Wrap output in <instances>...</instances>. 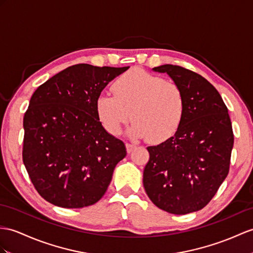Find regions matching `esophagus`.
<instances>
[{"instance_id": "1", "label": "esophagus", "mask_w": 253, "mask_h": 253, "mask_svg": "<svg viewBox=\"0 0 253 253\" xmlns=\"http://www.w3.org/2000/svg\"><path fill=\"white\" fill-rule=\"evenodd\" d=\"M126 151L127 153H131L134 149H135V146L132 145V144H126Z\"/></svg>"}]
</instances>
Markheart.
Here are the masks:
<instances>
[{
    "instance_id": "1",
    "label": "heart",
    "mask_w": 253,
    "mask_h": 253,
    "mask_svg": "<svg viewBox=\"0 0 253 253\" xmlns=\"http://www.w3.org/2000/svg\"><path fill=\"white\" fill-rule=\"evenodd\" d=\"M115 95L100 94L95 112L103 127L116 136L132 119L128 135L152 144L177 133L186 115V97L180 85L140 69L122 74L113 84Z\"/></svg>"
}]
</instances>
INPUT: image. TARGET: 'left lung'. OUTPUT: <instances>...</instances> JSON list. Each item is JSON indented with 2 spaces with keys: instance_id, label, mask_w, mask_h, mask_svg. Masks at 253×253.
Wrapping results in <instances>:
<instances>
[{
  "instance_id": "left-lung-1",
  "label": "left lung",
  "mask_w": 253,
  "mask_h": 253,
  "mask_svg": "<svg viewBox=\"0 0 253 253\" xmlns=\"http://www.w3.org/2000/svg\"><path fill=\"white\" fill-rule=\"evenodd\" d=\"M152 70L166 73L180 85L186 115L174 136L147 148L150 158L144 188L153 204L169 213L198 211L229 174L234 135L227 107L217 89L199 74L171 64Z\"/></svg>"
}]
</instances>
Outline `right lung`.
Here are the masks:
<instances>
[{
  "label": "right lung",
  "instance_id": "1",
  "mask_svg": "<svg viewBox=\"0 0 253 253\" xmlns=\"http://www.w3.org/2000/svg\"><path fill=\"white\" fill-rule=\"evenodd\" d=\"M128 67L76 64L35 90L23 117L22 160L47 202L83 208L105 194L126 149L98 121L95 101Z\"/></svg>",
  "mask_w": 253,
  "mask_h": 253
}]
</instances>
